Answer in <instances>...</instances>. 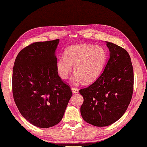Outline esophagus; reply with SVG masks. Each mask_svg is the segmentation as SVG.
Masks as SVG:
<instances>
[{
  "mask_svg": "<svg viewBox=\"0 0 147 147\" xmlns=\"http://www.w3.org/2000/svg\"><path fill=\"white\" fill-rule=\"evenodd\" d=\"M71 91H72L73 93H77L79 92V89L76 88H71Z\"/></svg>",
  "mask_w": 147,
  "mask_h": 147,
  "instance_id": "34e87169",
  "label": "esophagus"
}]
</instances>
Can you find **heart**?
I'll list each match as a JSON object with an SVG mask.
<instances>
[{"label":"heart","mask_w":147,"mask_h":147,"mask_svg":"<svg viewBox=\"0 0 147 147\" xmlns=\"http://www.w3.org/2000/svg\"><path fill=\"white\" fill-rule=\"evenodd\" d=\"M107 59V53L100 46L78 44L65 50L64 57L57 59L56 67L61 78L67 79L72 70L74 83H90L98 78Z\"/></svg>","instance_id":"heart-1"}]
</instances>
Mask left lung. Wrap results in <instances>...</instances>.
Returning a JSON list of instances; mask_svg holds the SVG:
<instances>
[{"label": "left lung", "mask_w": 147, "mask_h": 147, "mask_svg": "<svg viewBox=\"0 0 147 147\" xmlns=\"http://www.w3.org/2000/svg\"><path fill=\"white\" fill-rule=\"evenodd\" d=\"M110 52L103 72L92 84L79 90L84 102L81 107L85 121L106 127L118 120L126 111L133 93L134 72L125 49L106 41Z\"/></svg>", "instance_id": "obj_1"}]
</instances>
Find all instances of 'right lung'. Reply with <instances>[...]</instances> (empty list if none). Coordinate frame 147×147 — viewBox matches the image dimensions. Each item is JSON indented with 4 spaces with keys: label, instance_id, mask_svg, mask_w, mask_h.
I'll return each mask as SVG.
<instances>
[{
    "label": "right lung",
    "instance_id": "right-lung-1",
    "mask_svg": "<svg viewBox=\"0 0 147 147\" xmlns=\"http://www.w3.org/2000/svg\"><path fill=\"white\" fill-rule=\"evenodd\" d=\"M59 40L35 42L23 49L13 70V95L21 115L34 126L49 128L62 120L72 92L57 74Z\"/></svg>",
    "mask_w": 147,
    "mask_h": 147
}]
</instances>
